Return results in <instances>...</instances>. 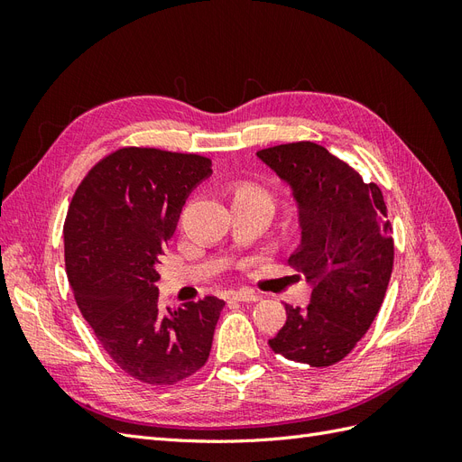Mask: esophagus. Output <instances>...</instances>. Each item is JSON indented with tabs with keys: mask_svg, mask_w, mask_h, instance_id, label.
<instances>
[{
	"mask_svg": "<svg viewBox=\"0 0 462 462\" xmlns=\"http://www.w3.org/2000/svg\"><path fill=\"white\" fill-rule=\"evenodd\" d=\"M233 299L239 300V302H256L260 300V295L254 291H248V289H241V291H235L233 292Z\"/></svg>",
	"mask_w": 462,
	"mask_h": 462,
	"instance_id": "esophagus-1",
	"label": "esophagus"
}]
</instances>
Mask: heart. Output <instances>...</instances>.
<instances>
[{
	"instance_id": "obj_1",
	"label": "heart",
	"mask_w": 462,
	"mask_h": 462,
	"mask_svg": "<svg viewBox=\"0 0 462 462\" xmlns=\"http://www.w3.org/2000/svg\"><path fill=\"white\" fill-rule=\"evenodd\" d=\"M246 202V204H262L273 208V199L272 194L262 189L260 185L253 183V180H241L233 187V204Z\"/></svg>"
}]
</instances>
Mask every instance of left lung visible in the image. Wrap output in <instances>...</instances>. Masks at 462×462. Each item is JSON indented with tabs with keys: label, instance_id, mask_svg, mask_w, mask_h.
Wrapping results in <instances>:
<instances>
[{
	"label": "left lung",
	"instance_id": "left-lung-1",
	"mask_svg": "<svg viewBox=\"0 0 462 462\" xmlns=\"http://www.w3.org/2000/svg\"><path fill=\"white\" fill-rule=\"evenodd\" d=\"M256 156L292 190L300 245L287 262L312 287L306 309L285 304V326L270 346L300 365L331 366L365 337L389 285L395 248L383 194L310 141Z\"/></svg>",
	"mask_w": 462,
	"mask_h": 462
}]
</instances>
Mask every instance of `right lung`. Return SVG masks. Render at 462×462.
<instances>
[{
    "mask_svg": "<svg viewBox=\"0 0 462 462\" xmlns=\"http://www.w3.org/2000/svg\"><path fill=\"white\" fill-rule=\"evenodd\" d=\"M212 173L199 153L119 148L82 179L69 206L65 268L79 310L134 380L173 385L200 370L226 302L206 297L163 312L156 265L189 194Z\"/></svg>",
    "mask_w": 462,
    "mask_h": 462,
    "instance_id": "right-lung-1",
    "label": "right lung"
}]
</instances>
